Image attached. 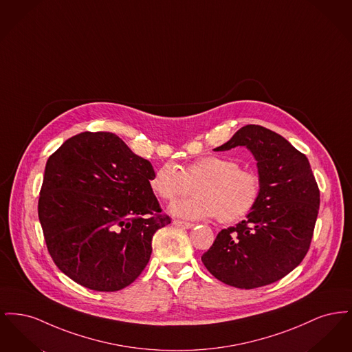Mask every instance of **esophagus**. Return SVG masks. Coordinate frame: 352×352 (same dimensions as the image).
<instances>
[{"mask_svg": "<svg viewBox=\"0 0 352 352\" xmlns=\"http://www.w3.org/2000/svg\"><path fill=\"white\" fill-rule=\"evenodd\" d=\"M173 224H174L175 227L186 228V230H188V228H192V227H194V224L187 223V221H182V220H174V221H173Z\"/></svg>", "mask_w": 352, "mask_h": 352, "instance_id": "esophagus-1", "label": "esophagus"}]
</instances>
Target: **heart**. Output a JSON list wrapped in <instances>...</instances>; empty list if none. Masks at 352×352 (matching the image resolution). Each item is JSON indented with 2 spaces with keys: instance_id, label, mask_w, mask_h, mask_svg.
<instances>
[{
  "instance_id": "heart-1",
  "label": "heart",
  "mask_w": 352,
  "mask_h": 352,
  "mask_svg": "<svg viewBox=\"0 0 352 352\" xmlns=\"http://www.w3.org/2000/svg\"><path fill=\"white\" fill-rule=\"evenodd\" d=\"M191 186H195V197L174 201L168 207L174 217L186 220L218 217L221 223H232L251 211L260 192V181L254 173L220 155L201 157L181 170L165 164L151 179V190L165 201L188 194Z\"/></svg>"
}]
</instances>
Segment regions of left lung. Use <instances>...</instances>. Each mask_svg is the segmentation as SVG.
<instances>
[{"instance_id":"left-lung-1","label":"left lung","mask_w":352,"mask_h":352,"mask_svg":"<svg viewBox=\"0 0 352 352\" xmlns=\"http://www.w3.org/2000/svg\"><path fill=\"white\" fill-rule=\"evenodd\" d=\"M245 146L257 162L258 198L245 220L221 230L201 256L224 284L253 289L276 283L301 264L319 210V188L305 154L261 125H245L215 151Z\"/></svg>"}]
</instances>
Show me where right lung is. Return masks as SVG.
Segmentation results:
<instances>
[{"label":"right lung","instance_id":"1","mask_svg":"<svg viewBox=\"0 0 352 352\" xmlns=\"http://www.w3.org/2000/svg\"><path fill=\"white\" fill-rule=\"evenodd\" d=\"M153 175L151 162L109 132L76 134L51 154L38 217L56 267L96 292L132 284L149 263L153 234L170 224Z\"/></svg>","mask_w":352,"mask_h":352}]
</instances>
